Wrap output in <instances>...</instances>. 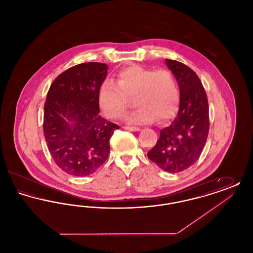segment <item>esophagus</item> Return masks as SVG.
Listing matches in <instances>:
<instances>
[{
    "label": "esophagus",
    "instance_id": "1",
    "mask_svg": "<svg viewBox=\"0 0 253 253\" xmlns=\"http://www.w3.org/2000/svg\"><path fill=\"white\" fill-rule=\"evenodd\" d=\"M124 129L129 130V131H132V132H138V131H140V128H138V127H133V126H126V127H124Z\"/></svg>",
    "mask_w": 253,
    "mask_h": 253
}]
</instances>
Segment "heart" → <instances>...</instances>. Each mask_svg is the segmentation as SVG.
Instances as JSON below:
<instances>
[{"mask_svg": "<svg viewBox=\"0 0 253 253\" xmlns=\"http://www.w3.org/2000/svg\"><path fill=\"white\" fill-rule=\"evenodd\" d=\"M134 97L138 106L125 121L129 123L162 122L171 119L178 107L179 88L172 73L138 65L123 68L117 75V83L104 81L98 90V104L113 120L121 119L132 105Z\"/></svg>", "mask_w": 253, "mask_h": 253, "instance_id": "obj_1", "label": "heart"}]
</instances>
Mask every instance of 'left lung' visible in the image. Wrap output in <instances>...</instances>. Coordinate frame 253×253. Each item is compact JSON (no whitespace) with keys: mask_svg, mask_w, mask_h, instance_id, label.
I'll return each instance as SVG.
<instances>
[{"mask_svg":"<svg viewBox=\"0 0 253 253\" xmlns=\"http://www.w3.org/2000/svg\"><path fill=\"white\" fill-rule=\"evenodd\" d=\"M165 62L179 85V110L173 121L160 131L148 157L165 171L179 172L193 165L204 149L210 128L209 103L193 70L177 60Z\"/></svg>","mask_w":253,"mask_h":253,"instance_id":"8db88e82","label":"left lung"}]
</instances>
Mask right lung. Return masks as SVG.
<instances>
[{
  "instance_id": "right-lung-1",
  "label": "right lung",
  "mask_w": 253,
  "mask_h": 253,
  "mask_svg": "<svg viewBox=\"0 0 253 253\" xmlns=\"http://www.w3.org/2000/svg\"><path fill=\"white\" fill-rule=\"evenodd\" d=\"M108 66L75 65L59 75L44 103L43 133L59 168L73 176L93 173L107 159L110 138L120 126L99 116L98 90Z\"/></svg>"
}]
</instances>
